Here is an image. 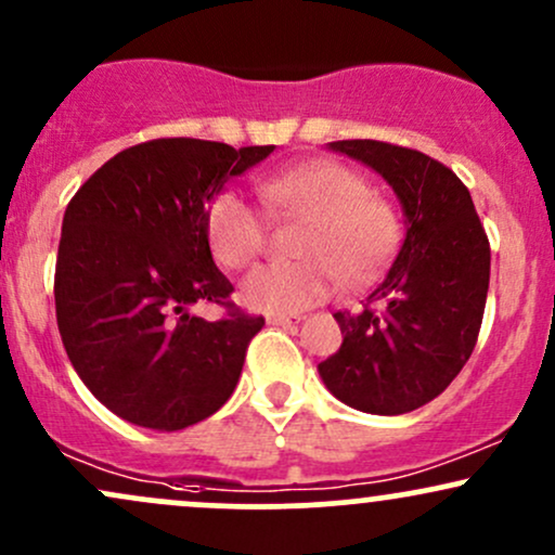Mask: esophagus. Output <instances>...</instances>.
Here are the masks:
<instances>
[{"label": "esophagus", "instance_id": "34e87169", "mask_svg": "<svg viewBox=\"0 0 555 555\" xmlns=\"http://www.w3.org/2000/svg\"><path fill=\"white\" fill-rule=\"evenodd\" d=\"M271 326H292V323H299V315H269Z\"/></svg>", "mask_w": 555, "mask_h": 555}]
</instances>
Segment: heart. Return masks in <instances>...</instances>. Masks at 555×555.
Returning <instances> with one entry per match:
<instances>
[{
	"mask_svg": "<svg viewBox=\"0 0 555 555\" xmlns=\"http://www.w3.org/2000/svg\"><path fill=\"white\" fill-rule=\"evenodd\" d=\"M256 190L273 219L302 221L295 237L299 260L253 271L242 284L245 305L260 313H302L334 292L336 279L365 284L397 245L393 206L347 164L310 162L263 177ZM206 229L214 258L232 271L256 263L269 242L263 216L232 190L214 197Z\"/></svg>",
	"mask_w": 555,
	"mask_h": 555,
	"instance_id": "heart-1",
	"label": "heart"
}]
</instances>
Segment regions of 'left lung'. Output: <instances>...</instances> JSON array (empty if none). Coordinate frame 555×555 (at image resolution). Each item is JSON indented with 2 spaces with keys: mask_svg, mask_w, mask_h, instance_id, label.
<instances>
[{
  "mask_svg": "<svg viewBox=\"0 0 555 555\" xmlns=\"http://www.w3.org/2000/svg\"><path fill=\"white\" fill-rule=\"evenodd\" d=\"M328 149L391 184L406 232L365 308L334 313L344 341L318 373L354 410L404 415L436 399L473 354L490 282L488 234L469 190L436 158L384 140Z\"/></svg>",
  "mask_w": 555,
  "mask_h": 555,
  "instance_id": "obj_1",
  "label": "left lung"
}]
</instances>
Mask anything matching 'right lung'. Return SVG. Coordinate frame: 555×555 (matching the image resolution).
Returning <instances> with one entry per match:
<instances>
[{
	"mask_svg": "<svg viewBox=\"0 0 555 555\" xmlns=\"http://www.w3.org/2000/svg\"><path fill=\"white\" fill-rule=\"evenodd\" d=\"M273 145L158 138L125 149L67 203L54 271L56 326L75 373L106 410L154 430L211 417L263 328L229 299L208 247V206ZM228 308L219 322L193 304Z\"/></svg>",
	"mask_w": 555,
	"mask_h": 555,
	"instance_id": "1",
	"label": "right lung"
}]
</instances>
